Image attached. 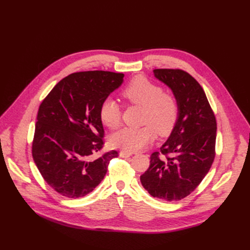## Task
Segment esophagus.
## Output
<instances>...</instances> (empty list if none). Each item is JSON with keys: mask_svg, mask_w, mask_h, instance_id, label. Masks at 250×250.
Instances as JSON below:
<instances>
[{"mask_svg": "<svg viewBox=\"0 0 250 250\" xmlns=\"http://www.w3.org/2000/svg\"><path fill=\"white\" fill-rule=\"evenodd\" d=\"M133 153L132 152H128V151H121L120 152V156L121 157H129V156H131Z\"/></svg>", "mask_w": 250, "mask_h": 250, "instance_id": "esophagus-1", "label": "esophagus"}]
</instances>
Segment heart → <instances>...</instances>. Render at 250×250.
I'll return each mask as SVG.
<instances>
[{"mask_svg": "<svg viewBox=\"0 0 250 250\" xmlns=\"http://www.w3.org/2000/svg\"><path fill=\"white\" fill-rule=\"evenodd\" d=\"M124 100L143 107V127H125L113 133L109 143L113 148L133 152L142 149L154 139V129L161 134L169 133L175 125L179 105L176 96L143 75L133 77L121 90ZM101 122L109 129H116L121 123V107L111 98L105 99L99 108Z\"/></svg>", "mask_w": 250, "mask_h": 250, "instance_id": "heart-1", "label": "heart"}]
</instances>
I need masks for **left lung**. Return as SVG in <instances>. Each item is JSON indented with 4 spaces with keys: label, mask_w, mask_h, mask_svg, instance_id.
<instances>
[{
    "label": "left lung",
    "mask_w": 250,
    "mask_h": 250,
    "mask_svg": "<svg viewBox=\"0 0 250 250\" xmlns=\"http://www.w3.org/2000/svg\"><path fill=\"white\" fill-rule=\"evenodd\" d=\"M154 76L176 96L179 111L171 135L150 156L141 183L155 198L181 200L206 177L216 155L217 122L203 88L179 69H156Z\"/></svg>",
    "instance_id": "left-lung-1"
}]
</instances>
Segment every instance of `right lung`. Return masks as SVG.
I'll return each mask as SVG.
<instances>
[{
  "label": "right lung",
  "instance_id": "right-lung-1",
  "mask_svg": "<svg viewBox=\"0 0 250 250\" xmlns=\"http://www.w3.org/2000/svg\"><path fill=\"white\" fill-rule=\"evenodd\" d=\"M123 77L106 71L73 73L40 105L32 156L46 183L60 195L79 198L94 191L118 157L115 150L97 156L104 145L99 108Z\"/></svg>",
  "mask_w": 250,
  "mask_h": 250
}]
</instances>
